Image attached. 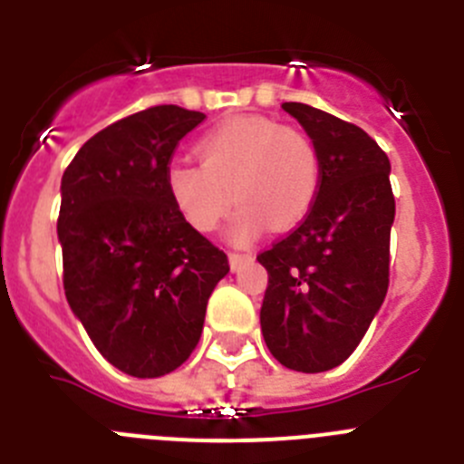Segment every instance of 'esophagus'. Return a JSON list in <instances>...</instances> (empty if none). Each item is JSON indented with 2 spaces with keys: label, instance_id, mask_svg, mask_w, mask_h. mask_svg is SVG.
Listing matches in <instances>:
<instances>
[{
  "label": "esophagus",
  "instance_id": "1",
  "mask_svg": "<svg viewBox=\"0 0 464 464\" xmlns=\"http://www.w3.org/2000/svg\"><path fill=\"white\" fill-rule=\"evenodd\" d=\"M248 262H253V256H248V253H229V267H232V272H241Z\"/></svg>",
  "mask_w": 464,
  "mask_h": 464
}]
</instances>
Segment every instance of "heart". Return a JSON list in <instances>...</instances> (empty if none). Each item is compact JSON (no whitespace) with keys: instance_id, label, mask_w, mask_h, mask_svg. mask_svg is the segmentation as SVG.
<instances>
[{"instance_id":"b5f03b06","label":"heart","mask_w":464,"mask_h":464,"mask_svg":"<svg viewBox=\"0 0 464 464\" xmlns=\"http://www.w3.org/2000/svg\"><path fill=\"white\" fill-rule=\"evenodd\" d=\"M199 165L176 160L165 183L171 202L197 232H213L232 208L229 241L251 244L262 229L276 232L306 218L321 190V158L295 127L257 116L232 118L197 146Z\"/></svg>"}]
</instances>
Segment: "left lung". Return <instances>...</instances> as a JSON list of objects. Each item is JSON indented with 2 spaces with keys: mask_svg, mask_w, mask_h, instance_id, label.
<instances>
[{
  "mask_svg": "<svg viewBox=\"0 0 464 464\" xmlns=\"http://www.w3.org/2000/svg\"><path fill=\"white\" fill-rule=\"evenodd\" d=\"M281 109L318 150L321 190L304 223L257 256L269 274L260 325L283 367L318 374L353 353L388 293L391 160L364 130L325 111Z\"/></svg>",
  "mask_w": 464,
  "mask_h": 464,
  "instance_id": "obj_1",
  "label": "left lung"
}]
</instances>
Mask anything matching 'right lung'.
<instances>
[{"label":"right lung","instance_id":"right-lung-1","mask_svg":"<svg viewBox=\"0 0 464 464\" xmlns=\"http://www.w3.org/2000/svg\"><path fill=\"white\" fill-rule=\"evenodd\" d=\"M204 118L174 104L122 118L81 146L60 186L67 302L97 351L137 379L190 358L208 297L229 272L165 183L176 143Z\"/></svg>","mask_w":464,"mask_h":464}]
</instances>
